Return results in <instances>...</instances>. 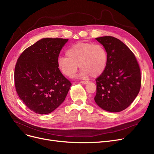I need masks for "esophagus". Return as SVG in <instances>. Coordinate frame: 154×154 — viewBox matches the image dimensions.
I'll return each mask as SVG.
<instances>
[{
	"mask_svg": "<svg viewBox=\"0 0 154 154\" xmlns=\"http://www.w3.org/2000/svg\"><path fill=\"white\" fill-rule=\"evenodd\" d=\"M89 82V81H81V83L82 84H86Z\"/></svg>",
	"mask_w": 154,
	"mask_h": 154,
	"instance_id": "34e87169",
	"label": "esophagus"
}]
</instances>
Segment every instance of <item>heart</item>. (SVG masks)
I'll list each match as a JSON object with an SVG mask.
<instances>
[{
    "label": "heart",
    "instance_id": "b5f03b06",
    "mask_svg": "<svg viewBox=\"0 0 154 154\" xmlns=\"http://www.w3.org/2000/svg\"><path fill=\"white\" fill-rule=\"evenodd\" d=\"M66 56H60L57 65L64 75L72 77L78 69H81L79 77H93L100 75L105 69L108 55L105 49L100 44L78 42L66 51Z\"/></svg>",
    "mask_w": 154,
    "mask_h": 154
}]
</instances>
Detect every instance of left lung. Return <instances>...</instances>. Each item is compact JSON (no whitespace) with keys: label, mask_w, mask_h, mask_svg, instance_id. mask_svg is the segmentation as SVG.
Masks as SVG:
<instances>
[{"label":"left lung","mask_w":154,"mask_h":154,"mask_svg":"<svg viewBox=\"0 0 154 154\" xmlns=\"http://www.w3.org/2000/svg\"><path fill=\"white\" fill-rule=\"evenodd\" d=\"M96 40L103 45L108 61L104 72L96 80L94 101L104 110L122 111L132 103L140 91L139 65L132 51L119 39L105 36Z\"/></svg>","instance_id":"8db88e82"}]
</instances>
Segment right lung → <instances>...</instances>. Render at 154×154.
Returning a JSON list of instances; mask_svg holds the SVG:
<instances>
[{
  "label": "right lung",
  "mask_w": 154,
  "mask_h": 154,
  "mask_svg": "<svg viewBox=\"0 0 154 154\" xmlns=\"http://www.w3.org/2000/svg\"><path fill=\"white\" fill-rule=\"evenodd\" d=\"M68 39L44 38L26 49L14 69L19 97L32 111L48 114L63 102L72 86L58 68L57 60Z\"/></svg>",
  "instance_id": "obj_1"
}]
</instances>
